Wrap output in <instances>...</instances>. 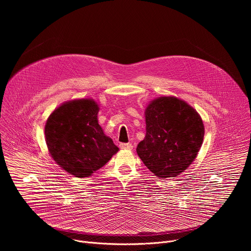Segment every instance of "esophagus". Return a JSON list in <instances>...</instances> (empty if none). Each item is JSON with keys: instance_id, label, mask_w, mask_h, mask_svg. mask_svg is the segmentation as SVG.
I'll use <instances>...</instances> for the list:
<instances>
[{"instance_id": "1", "label": "esophagus", "mask_w": 251, "mask_h": 251, "mask_svg": "<svg viewBox=\"0 0 251 251\" xmlns=\"http://www.w3.org/2000/svg\"><path fill=\"white\" fill-rule=\"evenodd\" d=\"M119 147L124 150H132L133 149V146H132V144H130V143H121Z\"/></svg>"}]
</instances>
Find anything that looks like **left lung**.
<instances>
[{
	"instance_id": "left-lung-1",
	"label": "left lung",
	"mask_w": 251,
	"mask_h": 251,
	"mask_svg": "<svg viewBox=\"0 0 251 251\" xmlns=\"http://www.w3.org/2000/svg\"><path fill=\"white\" fill-rule=\"evenodd\" d=\"M146 136L137 154L159 177H174L196 159L203 140L204 127L199 113L176 97H160L145 111Z\"/></svg>"
}]
</instances>
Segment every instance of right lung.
Segmentation results:
<instances>
[{
  "instance_id": "add662e5",
  "label": "right lung",
  "mask_w": 251,
  "mask_h": 251,
  "mask_svg": "<svg viewBox=\"0 0 251 251\" xmlns=\"http://www.w3.org/2000/svg\"><path fill=\"white\" fill-rule=\"evenodd\" d=\"M98 110L97 103L91 99L73 100L59 106L47 121L49 151L70 175L89 176L119 150L98 124Z\"/></svg>"
}]
</instances>
